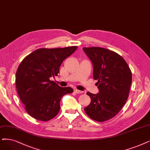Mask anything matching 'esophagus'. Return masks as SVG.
I'll return each mask as SVG.
<instances>
[{"mask_svg": "<svg viewBox=\"0 0 150 150\" xmlns=\"http://www.w3.org/2000/svg\"><path fill=\"white\" fill-rule=\"evenodd\" d=\"M74 92L76 93H82V91H79V90H77V89H74Z\"/></svg>", "mask_w": 150, "mask_h": 150, "instance_id": "34e87169", "label": "esophagus"}]
</instances>
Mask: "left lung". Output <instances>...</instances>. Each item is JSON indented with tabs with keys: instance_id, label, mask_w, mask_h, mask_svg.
I'll return each instance as SVG.
<instances>
[{
	"instance_id": "obj_1",
	"label": "left lung",
	"mask_w": 150,
	"mask_h": 150,
	"mask_svg": "<svg viewBox=\"0 0 150 150\" xmlns=\"http://www.w3.org/2000/svg\"><path fill=\"white\" fill-rule=\"evenodd\" d=\"M93 64V77L98 80L99 93L87 92L91 102L84 108L89 117L104 122L115 117L128 98L132 72L125 59L118 53L105 48L83 47Z\"/></svg>"
}]
</instances>
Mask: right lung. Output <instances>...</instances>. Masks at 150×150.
Instances as JSON below:
<instances>
[{"instance_id": "add662e5", "label": "right lung", "mask_w": 150, "mask_h": 150, "mask_svg": "<svg viewBox=\"0 0 150 150\" xmlns=\"http://www.w3.org/2000/svg\"><path fill=\"white\" fill-rule=\"evenodd\" d=\"M77 46L37 49L23 59L16 73L18 94L29 115L48 121L60 110L63 95L73 92L70 87H61L50 77L58 76L64 59L76 50Z\"/></svg>"}]
</instances>
